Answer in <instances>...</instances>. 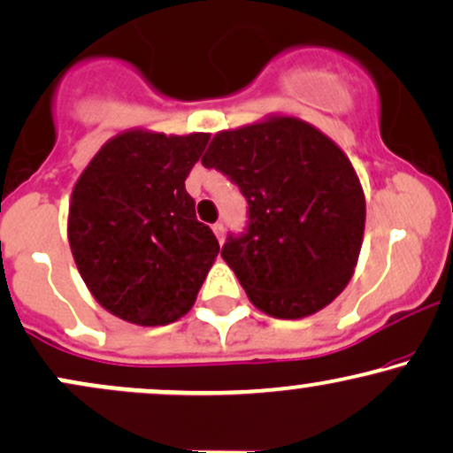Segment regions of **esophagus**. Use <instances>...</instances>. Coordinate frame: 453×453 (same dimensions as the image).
I'll list each match as a JSON object with an SVG mask.
<instances>
[{
    "label": "esophagus",
    "instance_id": "1",
    "mask_svg": "<svg viewBox=\"0 0 453 453\" xmlns=\"http://www.w3.org/2000/svg\"><path fill=\"white\" fill-rule=\"evenodd\" d=\"M212 232H215L217 241L223 242V236H226V227H223V223H215V226H212Z\"/></svg>",
    "mask_w": 453,
    "mask_h": 453
}]
</instances>
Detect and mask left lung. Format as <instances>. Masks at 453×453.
<instances>
[{
  "label": "left lung",
  "mask_w": 453,
  "mask_h": 453,
  "mask_svg": "<svg viewBox=\"0 0 453 453\" xmlns=\"http://www.w3.org/2000/svg\"><path fill=\"white\" fill-rule=\"evenodd\" d=\"M247 197L249 223L221 257L249 300L277 319L321 311L349 283L366 202L347 155L296 117H270L211 140L202 157Z\"/></svg>",
  "instance_id": "8db88e82"
}]
</instances>
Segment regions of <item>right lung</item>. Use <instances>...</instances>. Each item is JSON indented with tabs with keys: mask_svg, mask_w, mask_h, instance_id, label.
Wrapping results in <instances>:
<instances>
[{
	"mask_svg": "<svg viewBox=\"0 0 453 453\" xmlns=\"http://www.w3.org/2000/svg\"><path fill=\"white\" fill-rule=\"evenodd\" d=\"M209 138L123 132L76 180L67 238L78 273L108 313L165 326L194 306L219 253L185 189Z\"/></svg>",
	"mask_w": 453,
	"mask_h": 453,
	"instance_id": "add662e5",
	"label": "right lung"
}]
</instances>
